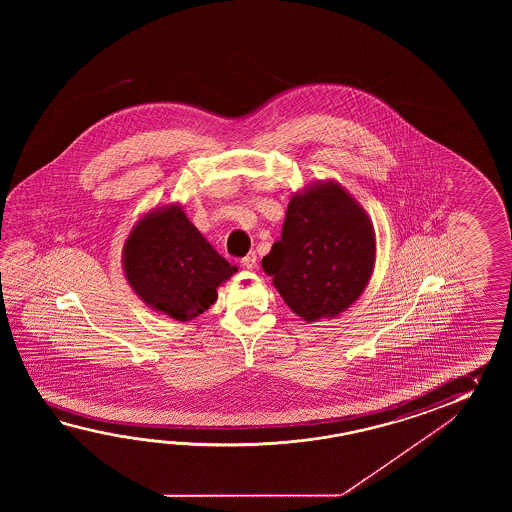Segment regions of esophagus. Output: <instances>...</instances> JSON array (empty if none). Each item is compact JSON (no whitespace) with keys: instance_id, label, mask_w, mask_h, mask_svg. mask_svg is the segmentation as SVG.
Returning a JSON list of instances; mask_svg holds the SVG:
<instances>
[{"instance_id":"34e87169","label":"esophagus","mask_w":512,"mask_h":512,"mask_svg":"<svg viewBox=\"0 0 512 512\" xmlns=\"http://www.w3.org/2000/svg\"><path fill=\"white\" fill-rule=\"evenodd\" d=\"M241 265H243L247 271H254V269L258 267V256H256V252H249V254L241 260Z\"/></svg>"}]
</instances>
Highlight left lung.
I'll return each mask as SVG.
<instances>
[{"mask_svg":"<svg viewBox=\"0 0 512 512\" xmlns=\"http://www.w3.org/2000/svg\"><path fill=\"white\" fill-rule=\"evenodd\" d=\"M375 260L370 216L344 186L324 179L293 194L282 240L272 245L261 267L294 315L318 322L359 300Z\"/></svg>","mask_w":512,"mask_h":512,"instance_id":"obj_1","label":"left lung"}]
</instances>
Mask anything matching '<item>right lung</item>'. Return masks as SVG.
<instances>
[{
	"instance_id": "obj_1",
	"label": "right lung",
	"mask_w": 512,
	"mask_h": 512,
	"mask_svg": "<svg viewBox=\"0 0 512 512\" xmlns=\"http://www.w3.org/2000/svg\"><path fill=\"white\" fill-rule=\"evenodd\" d=\"M122 271L133 293L161 315L190 322L218 300L230 265L186 218L181 203L146 212L122 247Z\"/></svg>"
}]
</instances>
